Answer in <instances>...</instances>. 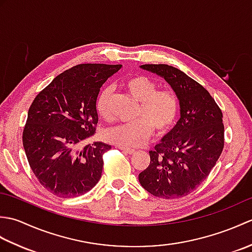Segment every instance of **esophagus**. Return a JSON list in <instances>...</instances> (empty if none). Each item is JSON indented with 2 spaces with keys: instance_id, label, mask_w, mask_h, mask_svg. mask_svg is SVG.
I'll return each mask as SVG.
<instances>
[{
  "instance_id": "1",
  "label": "esophagus",
  "mask_w": 252,
  "mask_h": 252,
  "mask_svg": "<svg viewBox=\"0 0 252 252\" xmlns=\"http://www.w3.org/2000/svg\"><path fill=\"white\" fill-rule=\"evenodd\" d=\"M119 149H120V151H122V152H125V153H126V154H129V155L135 154V151H134V149H132V148H127V147H122V146H119Z\"/></svg>"
}]
</instances>
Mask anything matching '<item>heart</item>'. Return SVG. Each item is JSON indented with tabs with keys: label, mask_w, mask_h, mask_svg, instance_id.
<instances>
[{
	"label": "heart",
	"mask_w": 252,
	"mask_h": 252,
	"mask_svg": "<svg viewBox=\"0 0 252 252\" xmlns=\"http://www.w3.org/2000/svg\"><path fill=\"white\" fill-rule=\"evenodd\" d=\"M123 87L140 103L132 123L107 127L103 132L106 142L122 147L141 146L153 135L163 136L173 129L181 111L179 95L171 90H159V84L152 78L135 74L123 82ZM112 90L104 87L95 100L97 115L105 120L110 119V99Z\"/></svg>",
	"instance_id": "b5f03b06"
}]
</instances>
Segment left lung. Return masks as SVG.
Masks as SVG:
<instances>
[{
	"label": "left lung",
	"mask_w": 252,
	"mask_h": 252,
	"mask_svg": "<svg viewBox=\"0 0 252 252\" xmlns=\"http://www.w3.org/2000/svg\"><path fill=\"white\" fill-rule=\"evenodd\" d=\"M164 78L181 100V118L154 151L138 175L152 195L173 199L194 191L205 181L224 148L223 114L210 93L180 69L164 63L141 66Z\"/></svg>",
	"instance_id": "8db88e82"
}]
</instances>
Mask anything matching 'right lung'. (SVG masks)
<instances>
[{
	"instance_id": "1",
	"label": "right lung",
	"mask_w": 252,
	"mask_h": 252,
	"mask_svg": "<svg viewBox=\"0 0 252 252\" xmlns=\"http://www.w3.org/2000/svg\"><path fill=\"white\" fill-rule=\"evenodd\" d=\"M121 67L80 63L57 76L32 101L23 144L32 172L53 195L81 196L99 181L103 155L111 146L83 143L97 126L99 89Z\"/></svg>"
}]
</instances>
